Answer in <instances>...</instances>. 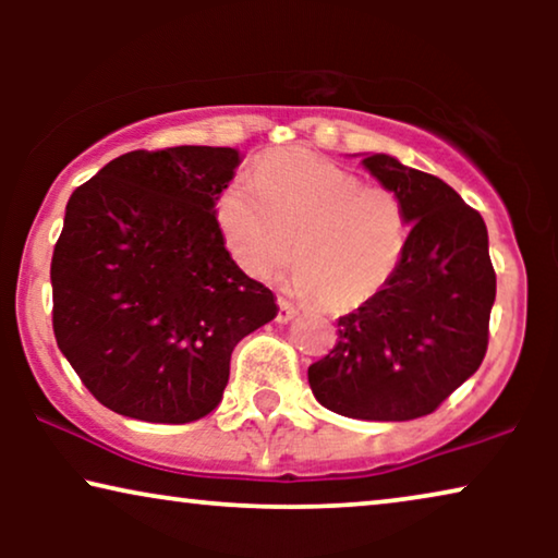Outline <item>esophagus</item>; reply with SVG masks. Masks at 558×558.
<instances>
[{
    "instance_id": "34e87169",
    "label": "esophagus",
    "mask_w": 558,
    "mask_h": 558,
    "mask_svg": "<svg viewBox=\"0 0 558 558\" xmlns=\"http://www.w3.org/2000/svg\"><path fill=\"white\" fill-rule=\"evenodd\" d=\"M277 304H279V312H277V319L279 323H289V319L294 317V304L287 300V296H277Z\"/></svg>"
}]
</instances>
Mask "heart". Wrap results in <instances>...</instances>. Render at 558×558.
Listing matches in <instances>:
<instances>
[{
    "label": "heart",
    "mask_w": 558,
    "mask_h": 558,
    "mask_svg": "<svg viewBox=\"0 0 558 558\" xmlns=\"http://www.w3.org/2000/svg\"><path fill=\"white\" fill-rule=\"evenodd\" d=\"M216 216L248 277L271 279L292 258L294 289L315 294L325 310L378 296L409 243L407 208L391 187L365 185L361 174L302 149L264 157L256 178L228 180Z\"/></svg>",
    "instance_id": "obj_1"
}]
</instances>
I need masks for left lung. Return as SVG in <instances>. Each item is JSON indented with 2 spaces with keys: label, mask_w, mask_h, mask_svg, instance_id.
<instances>
[{
  "label": "left lung",
  "mask_w": 558,
  "mask_h": 558,
  "mask_svg": "<svg viewBox=\"0 0 558 558\" xmlns=\"http://www.w3.org/2000/svg\"><path fill=\"white\" fill-rule=\"evenodd\" d=\"M363 165L403 201L407 254L384 292L338 319V340L307 378L335 414L409 422L437 411L483 363L495 269L483 216L447 182L388 155Z\"/></svg>",
  "instance_id": "obj_1"
}]
</instances>
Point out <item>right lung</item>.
Wrapping results in <instances>:
<instances>
[{
	"label": "right lung",
	"instance_id": "1",
	"mask_svg": "<svg viewBox=\"0 0 558 558\" xmlns=\"http://www.w3.org/2000/svg\"><path fill=\"white\" fill-rule=\"evenodd\" d=\"M231 147L134 149L75 187L52 251V332L98 403L187 424L223 399L239 340L277 317L216 218Z\"/></svg>",
	"mask_w": 558,
	"mask_h": 558
}]
</instances>
